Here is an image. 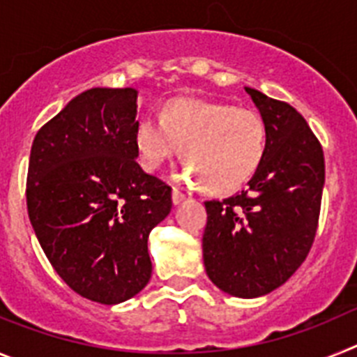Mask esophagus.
Listing matches in <instances>:
<instances>
[{"mask_svg": "<svg viewBox=\"0 0 357 357\" xmlns=\"http://www.w3.org/2000/svg\"><path fill=\"white\" fill-rule=\"evenodd\" d=\"M172 198H173V204H175V206H178V204H181V202H184V200H185V195L182 193L181 189L173 188V191H172Z\"/></svg>", "mask_w": 357, "mask_h": 357, "instance_id": "1", "label": "esophagus"}]
</instances>
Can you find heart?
Here are the masks:
<instances>
[{
	"label": "heart",
	"instance_id": "b5f03b06",
	"mask_svg": "<svg viewBox=\"0 0 357 357\" xmlns=\"http://www.w3.org/2000/svg\"><path fill=\"white\" fill-rule=\"evenodd\" d=\"M134 144L148 172L159 169L182 148L189 181L211 193H230L263 164L268 130L252 109L176 98L164 105L159 119L146 116L135 125Z\"/></svg>",
	"mask_w": 357,
	"mask_h": 357
}]
</instances>
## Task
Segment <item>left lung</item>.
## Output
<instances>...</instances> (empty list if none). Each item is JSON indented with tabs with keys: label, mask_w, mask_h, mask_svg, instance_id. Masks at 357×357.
Wrapping results in <instances>:
<instances>
[{
	"label": "left lung",
	"mask_w": 357,
	"mask_h": 357,
	"mask_svg": "<svg viewBox=\"0 0 357 357\" xmlns=\"http://www.w3.org/2000/svg\"><path fill=\"white\" fill-rule=\"evenodd\" d=\"M245 91L266 123V155L247 189L206 202L202 247L218 288L254 298L284 284L313 247L326 160L301 112L259 91Z\"/></svg>",
	"instance_id": "8db88e82"
}]
</instances>
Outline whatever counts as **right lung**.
Masks as SVG:
<instances>
[{"label":"right lung","mask_w":357,"mask_h":357,"mask_svg":"<svg viewBox=\"0 0 357 357\" xmlns=\"http://www.w3.org/2000/svg\"><path fill=\"white\" fill-rule=\"evenodd\" d=\"M137 91L94 87L37 132L28 216L44 254L84 298L112 305L151 277L150 230L172 211V188L137 164Z\"/></svg>","instance_id":"right-lung-1"}]
</instances>
